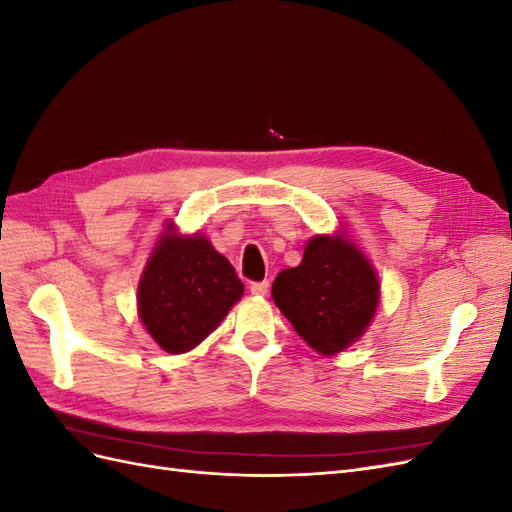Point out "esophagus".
<instances>
[{
  "label": "esophagus",
  "instance_id": "obj_1",
  "mask_svg": "<svg viewBox=\"0 0 512 512\" xmlns=\"http://www.w3.org/2000/svg\"><path fill=\"white\" fill-rule=\"evenodd\" d=\"M252 294H256V297H265V294L269 292V282H254L250 286Z\"/></svg>",
  "mask_w": 512,
  "mask_h": 512
}]
</instances>
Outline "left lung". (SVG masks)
I'll return each instance as SVG.
<instances>
[{"instance_id":"8db88e82","label":"left lung","mask_w":512,"mask_h":512,"mask_svg":"<svg viewBox=\"0 0 512 512\" xmlns=\"http://www.w3.org/2000/svg\"><path fill=\"white\" fill-rule=\"evenodd\" d=\"M273 301L305 342L335 354L361 337L376 314L380 286L367 258L342 237H314L299 267L275 277Z\"/></svg>"}]
</instances>
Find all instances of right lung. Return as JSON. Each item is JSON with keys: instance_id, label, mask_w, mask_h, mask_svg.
<instances>
[{"instance_id": "1", "label": "right lung", "mask_w": 512, "mask_h": 512, "mask_svg": "<svg viewBox=\"0 0 512 512\" xmlns=\"http://www.w3.org/2000/svg\"><path fill=\"white\" fill-rule=\"evenodd\" d=\"M241 294L235 269L205 237L166 232L138 284V316L160 348L181 354L215 331Z\"/></svg>"}]
</instances>
